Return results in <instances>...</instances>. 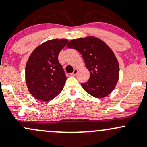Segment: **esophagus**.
<instances>
[{"label":"esophagus","instance_id":"34e87169","mask_svg":"<svg viewBox=\"0 0 147 147\" xmlns=\"http://www.w3.org/2000/svg\"><path fill=\"white\" fill-rule=\"evenodd\" d=\"M78 70L77 69H74V71H73V72H72V73H71L70 74V75L71 76H75V75H77V74H78Z\"/></svg>","mask_w":147,"mask_h":147}]
</instances>
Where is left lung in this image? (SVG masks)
I'll use <instances>...</instances> for the list:
<instances>
[{
	"label": "left lung",
	"mask_w": 147,
	"mask_h": 147,
	"mask_svg": "<svg viewBox=\"0 0 147 147\" xmlns=\"http://www.w3.org/2000/svg\"><path fill=\"white\" fill-rule=\"evenodd\" d=\"M67 47L78 50L90 72L82 87L92 96L103 98L115 89L119 79V64L113 51L104 41L94 36L69 41Z\"/></svg>",
	"instance_id": "obj_1"
}]
</instances>
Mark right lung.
Wrapping results in <instances>:
<instances>
[{
    "label": "right lung",
    "instance_id": "right-lung-1",
    "mask_svg": "<svg viewBox=\"0 0 147 147\" xmlns=\"http://www.w3.org/2000/svg\"><path fill=\"white\" fill-rule=\"evenodd\" d=\"M67 41L66 38L49 40L37 46L29 57L26 83L36 99L49 101L63 90L67 78L58 58Z\"/></svg>",
    "mask_w": 147,
    "mask_h": 147
}]
</instances>
